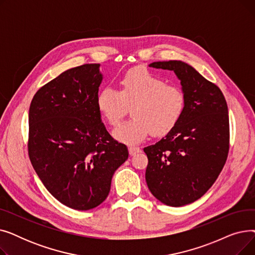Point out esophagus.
<instances>
[{"mask_svg": "<svg viewBox=\"0 0 255 255\" xmlns=\"http://www.w3.org/2000/svg\"><path fill=\"white\" fill-rule=\"evenodd\" d=\"M128 151H129L130 156H134V155H136L137 153H139L141 150L138 148V146H129Z\"/></svg>", "mask_w": 255, "mask_h": 255, "instance_id": "obj_1", "label": "esophagus"}]
</instances>
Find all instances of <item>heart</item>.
<instances>
[{"label":"heart","instance_id":"b5f03b06","mask_svg":"<svg viewBox=\"0 0 255 255\" xmlns=\"http://www.w3.org/2000/svg\"><path fill=\"white\" fill-rule=\"evenodd\" d=\"M120 92L105 87L97 95V107L110 126H117L132 107V120L120 125L114 136L125 143H137L150 133L164 136L176 127L185 109V95L178 86L141 67L129 69L119 82Z\"/></svg>","mask_w":255,"mask_h":255}]
</instances>
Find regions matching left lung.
Segmentation results:
<instances>
[{"label":"left lung","mask_w":255,"mask_h":255,"mask_svg":"<svg viewBox=\"0 0 255 255\" xmlns=\"http://www.w3.org/2000/svg\"><path fill=\"white\" fill-rule=\"evenodd\" d=\"M172 70L185 95L183 115L167 135L145 146V181L152 194L170 207L202 197L215 183L230 150V119L221 90L182 61L154 62Z\"/></svg>","instance_id":"left-lung-1"}]
</instances>
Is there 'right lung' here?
<instances>
[{"label":"right lung","mask_w":255,"mask_h":255,"mask_svg":"<svg viewBox=\"0 0 255 255\" xmlns=\"http://www.w3.org/2000/svg\"><path fill=\"white\" fill-rule=\"evenodd\" d=\"M100 64L71 68L40 88L29 111L31 163L49 193L74 210L102 204L115 171L128 159L124 143L101 122Z\"/></svg>","instance_id":"add662e5"}]
</instances>
